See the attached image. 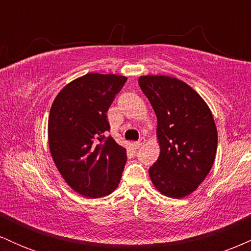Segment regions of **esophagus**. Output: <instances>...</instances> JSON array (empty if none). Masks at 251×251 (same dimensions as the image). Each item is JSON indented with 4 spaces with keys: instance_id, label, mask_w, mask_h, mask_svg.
<instances>
[{
    "instance_id": "34e87169",
    "label": "esophagus",
    "mask_w": 251,
    "mask_h": 251,
    "mask_svg": "<svg viewBox=\"0 0 251 251\" xmlns=\"http://www.w3.org/2000/svg\"><path fill=\"white\" fill-rule=\"evenodd\" d=\"M144 144H145V138H140V139L138 140V142L133 143V148L134 149H139L140 146L144 145Z\"/></svg>"
}]
</instances>
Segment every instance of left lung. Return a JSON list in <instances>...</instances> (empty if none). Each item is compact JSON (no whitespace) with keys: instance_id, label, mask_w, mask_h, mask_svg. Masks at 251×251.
Masks as SVG:
<instances>
[{"instance_id":"1","label":"left lung","mask_w":251,"mask_h":251,"mask_svg":"<svg viewBox=\"0 0 251 251\" xmlns=\"http://www.w3.org/2000/svg\"><path fill=\"white\" fill-rule=\"evenodd\" d=\"M138 82L157 116L160 153L150 178L160 194L179 200L192 194L214 165V117L203 98L177 77L142 75Z\"/></svg>"}]
</instances>
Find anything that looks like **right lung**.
Wrapping results in <instances>:
<instances>
[{"label": "right lung", "mask_w": 251, "mask_h": 251, "mask_svg": "<svg viewBox=\"0 0 251 251\" xmlns=\"http://www.w3.org/2000/svg\"><path fill=\"white\" fill-rule=\"evenodd\" d=\"M127 77L88 73L59 92L48 118V144L60 175L87 198L114 191L125 166L126 150L109 131L106 112Z\"/></svg>", "instance_id": "obj_1"}]
</instances>
